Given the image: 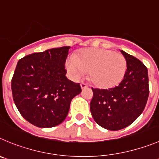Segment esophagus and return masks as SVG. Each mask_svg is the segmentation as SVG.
Wrapping results in <instances>:
<instances>
[{
  "mask_svg": "<svg viewBox=\"0 0 159 159\" xmlns=\"http://www.w3.org/2000/svg\"><path fill=\"white\" fill-rule=\"evenodd\" d=\"M87 87H88V84H85V83H84V82L81 83V89H86Z\"/></svg>",
  "mask_w": 159,
  "mask_h": 159,
  "instance_id": "34e87169",
  "label": "esophagus"
}]
</instances>
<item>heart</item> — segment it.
Wrapping results in <instances>:
<instances>
[{
  "label": "heart",
  "instance_id": "1",
  "mask_svg": "<svg viewBox=\"0 0 159 159\" xmlns=\"http://www.w3.org/2000/svg\"><path fill=\"white\" fill-rule=\"evenodd\" d=\"M70 78L79 80L89 71L93 84L100 88H110L119 84L127 70L126 59L120 53L106 48H87L78 55H70L66 61Z\"/></svg>",
  "mask_w": 159,
  "mask_h": 159
}]
</instances>
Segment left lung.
<instances>
[{
	"instance_id": "obj_1",
	"label": "left lung",
	"mask_w": 159,
	"mask_h": 159,
	"mask_svg": "<svg viewBox=\"0 0 159 159\" xmlns=\"http://www.w3.org/2000/svg\"><path fill=\"white\" fill-rule=\"evenodd\" d=\"M127 70L122 81L108 89H93L92 116L103 128L117 131L129 126L141 115L149 95L148 69L140 60L121 50Z\"/></svg>"
}]
</instances>
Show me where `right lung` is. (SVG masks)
Segmentation results:
<instances>
[{"mask_svg": "<svg viewBox=\"0 0 159 159\" xmlns=\"http://www.w3.org/2000/svg\"><path fill=\"white\" fill-rule=\"evenodd\" d=\"M70 46L35 52L19 59L11 92L22 116L39 128L63 122L72 99L81 92L79 83L66 77L64 64Z\"/></svg>", "mask_w": 159, "mask_h": 159, "instance_id": "obj_1", "label": "right lung"}]
</instances>
